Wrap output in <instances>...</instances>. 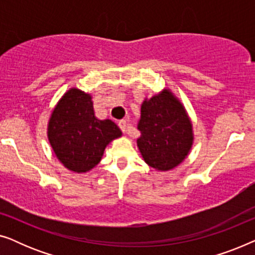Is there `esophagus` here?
Segmentation results:
<instances>
[{"mask_svg": "<svg viewBox=\"0 0 255 255\" xmlns=\"http://www.w3.org/2000/svg\"><path fill=\"white\" fill-rule=\"evenodd\" d=\"M118 127H120V128L123 132H127L128 131V124H127V121H124V120H122V121H120L118 122Z\"/></svg>", "mask_w": 255, "mask_h": 255, "instance_id": "1", "label": "esophagus"}]
</instances>
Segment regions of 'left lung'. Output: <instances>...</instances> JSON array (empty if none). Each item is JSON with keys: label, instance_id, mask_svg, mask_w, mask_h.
<instances>
[{"label": "left lung", "instance_id": "left-lung-1", "mask_svg": "<svg viewBox=\"0 0 255 255\" xmlns=\"http://www.w3.org/2000/svg\"><path fill=\"white\" fill-rule=\"evenodd\" d=\"M137 146L144 161L158 172L181 165L194 144L193 123L182 102L169 88L142 101Z\"/></svg>", "mask_w": 255, "mask_h": 255}]
</instances>
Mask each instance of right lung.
<instances>
[{
  "mask_svg": "<svg viewBox=\"0 0 255 255\" xmlns=\"http://www.w3.org/2000/svg\"><path fill=\"white\" fill-rule=\"evenodd\" d=\"M93 96L75 87L52 110L47 138L55 156L73 173H88L99 165L106 147L122 131L113 121L95 116Z\"/></svg>",
  "mask_w": 255,
  "mask_h": 255,
  "instance_id": "obj_1",
  "label": "right lung"
}]
</instances>
